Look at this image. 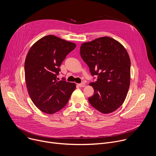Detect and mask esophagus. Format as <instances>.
<instances>
[{"label":"esophagus","instance_id":"34e87169","mask_svg":"<svg viewBox=\"0 0 156 156\" xmlns=\"http://www.w3.org/2000/svg\"><path fill=\"white\" fill-rule=\"evenodd\" d=\"M78 86L80 87H83L86 86V83H79Z\"/></svg>","mask_w":156,"mask_h":156}]
</instances>
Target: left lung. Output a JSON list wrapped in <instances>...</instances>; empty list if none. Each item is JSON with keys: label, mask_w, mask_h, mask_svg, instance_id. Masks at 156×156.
Returning a JSON list of instances; mask_svg holds the SVG:
<instances>
[{"label": "left lung", "mask_w": 156, "mask_h": 156, "mask_svg": "<svg viewBox=\"0 0 156 156\" xmlns=\"http://www.w3.org/2000/svg\"><path fill=\"white\" fill-rule=\"evenodd\" d=\"M80 54L91 75L98 76L89 84L94 90L89 103L103 114L115 111L124 102L130 86V60L126 49L117 41L102 37L83 43Z\"/></svg>", "instance_id": "8db88e82"}]
</instances>
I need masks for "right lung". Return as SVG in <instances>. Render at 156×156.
<instances>
[{
  "label": "right lung",
  "mask_w": 156,
  "mask_h": 156,
  "mask_svg": "<svg viewBox=\"0 0 156 156\" xmlns=\"http://www.w3.org/2000/svg\"><path fill=\"white\" fill-rule=\"evenodd\" d=\"M76 44L49 35L37 41L29 49L24 64L29 96L42 112L52 114L67 104L76 88L75 83L58 81L59 66Z\"/></svg>",
  "instance_id": "1"
}]
</instances>
